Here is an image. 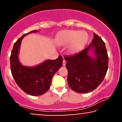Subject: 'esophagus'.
<instances>
[{
  "label": "esophagus",
  "instance_id": "obj_1",
  "mask_svg": "<svg viewBox=\"0 0 122 122\" xmlns=\"http://www.w3.org/2000/svg\"><path fill=\"white\" fill-rule=\"evenodd\" d=\"M65 65H66V61L64 59V60H63V62H62V65L65 66Z\"/></svg>",
  "mask_w": 122,
  "mask_h": 122
}]
</instances>
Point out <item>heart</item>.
<instances>
[{
  "instance_id": "obj_1",
  "label": "heart",
  "mask_w": 122,
  "mask_h": 122,
  "mask_svg": "<svg viewBox=\"0 0 122 122\" xmlns=\"http://www.w3.org/2000/svg\"><path fill=\"white\" fill-rule=\"evenodd\" d=\"M87 36L84 33L77 31H65L60 35L58 38V43L60 45L71 43L68 48L71 53L79 51L82 49L87 41Z\"/></svg>"
}]
</instances>
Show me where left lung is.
Returning a JSON list of instances; mask_svg holds the SVG:
<instances>
[{
  "label": "left lung",
  "mask_w": 122,
  "mask_h": 122,
  "mask_svg": "<svg viewBox=\"0 0 122 122\" xmlns=\"http://www.w3.org/2000/svg\"><path fill=\"white\" fill-rule=\"evenodd\" d=\"M94 49L96 57L87 54ZM69 87L77 93H84L94 90L104 80L108 66V56L104 42L94 33V37L87 47L75 55L65 56Z\"/></svg>",
  "instance_id": "obj_1"
}]
</instances>
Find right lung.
I'll use <instances>...</instances> for the list:
<instances>
[{
	"mask_svg": "<svg viewBox=\"0 0 122 122\" xmlns=\"http://www.w3.org/2000/svg\"><path fill=\"white\" fill-rule=\"evenodd\" d=\"M33 30L23 34L15 42L10 56V68L14 79L21 89L32 96L43 95L49 89L53 75L62 66L63 58L60 56L54 60H47L35 67L22 65L18 58L23 38Z\"/></svg>",
	"mask_w": 122,
	"mask_h": 122,
	"instance_id": "1",
	"label": "right lung"
}]
</instances>
